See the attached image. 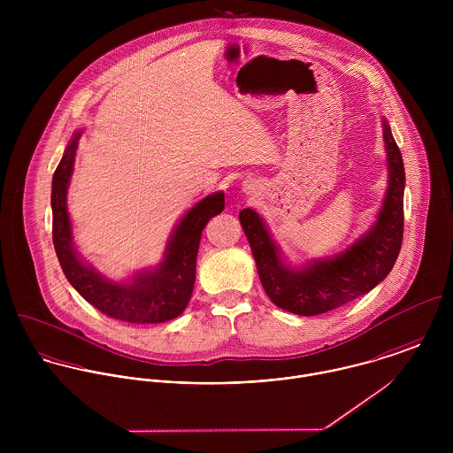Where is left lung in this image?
Instances as JSON below:
<instances>
[{
	"mask_svg": "<svg viewBox=\"0 0 453 453\" xmlns=\"http://www.w3.org/2000/svg\"><path fill=\"white\" fill-rule=\"evenodd\" d=\"M388 187L377 223L349 250L295 270L280 259L263 219L253 209L239 214L268 298L298 316H319L372 291L392 270L403 242L404 165L384 120Z\"/></svg>",
	"mask_w": 453,
	"mask_h": 453,
	"instance_id": "left-lung-1",
	"label": "left lung"
}]
</instances>
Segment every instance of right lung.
<instances>
[{
	"label": "right lung",
	"instance_id": "1",
	"mask_svg": "<svg viewBox=\"0 0 453 453\" xmlns=\"http://www.w3.org/2000/svg\"><path fill=\"white\" fill-rule=\"evenodd\" d=\"M80 135L81 132L73 135L52 180V237L65 279L90 305L113 319L155 324L178 318L194 291L202 230L225 209V195L216 192L205 196L183 216L169 239L165 258L153 272L137 273L129 284L108 280L80 259L71 237L65 194Z\"/></svg>",
	"mask_w": 453,
	"mask_h": 453
}]
</instances>
